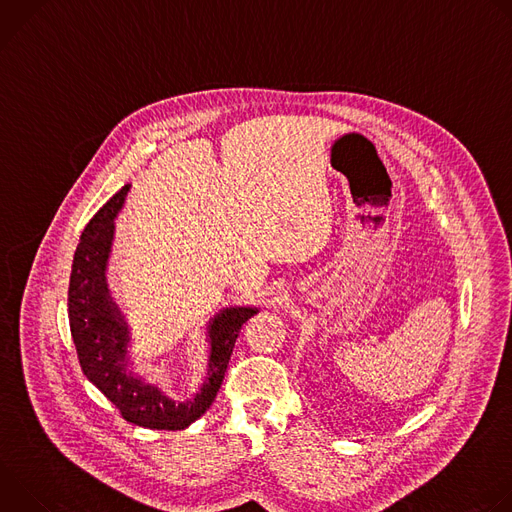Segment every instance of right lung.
Wrapping results in <instances>:
<instances>
[{"mask_svg":"<svg viewBox=\"0 0 512 512\" xmlns=\"http://www.w3.org/2000/svg\"><path fill=\"white\" fill-rule=\"evenodd\" d=\"M129 184H125L85 227L75 251L68 281V324L81 369L87 379L119 409L129 423L150 429H184L212 405L223 385L227 364L241 326L257 314V308H225L208 324V381L200 393L176 403L156 385L129 371V328L109 296L105 281L107 259L113 241V218L123 206Z\"/></svg>","mask_w":512,"mask_h":512,"instance_id":"1","label":"right lung"}]
</instances>
